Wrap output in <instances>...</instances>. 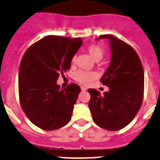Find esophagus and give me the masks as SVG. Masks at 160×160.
I'll return each mask as SVG.
<instances>
[{
  "label": "esophagus",
  "mask_w": 160,
  "mask_h": 160,
  "mask_svg": "<svg viewBox=\"0 0 160 160\" xmlns=\"http://www.w3.org/2000/svg\"><path fill=\"white\" fill-rule=\"evenodd\" d=\"M81 89H82V91H86L87 88H85V87H84V86H82L81 87Z\"/></svg>",
  "instance_id": "34e87169"
}]
</instances>
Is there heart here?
I'll return each mask as SVG.
<instances>
[{"instance_id":"obj_1","label":"heart","mask_w":160,"mask_h":160,"mask_svg":"<svg viewBox=\"0 0 160 160\" xmlns=\"http://www.w3.org/2000/svg\"><path fill=\"white\" fill-rule=\"evenodd\" d=\"M87 52L95 61H98L103 58L105 55V50L100 45L97 44H92L87 47ZM76 55H74L72 58L71 63L75 65L76 63ZM98 78V73L96 72H88V71L78 70L74 74V78L76 82L84 85H88L92 82Z\"/></svg>"}]
</instances>
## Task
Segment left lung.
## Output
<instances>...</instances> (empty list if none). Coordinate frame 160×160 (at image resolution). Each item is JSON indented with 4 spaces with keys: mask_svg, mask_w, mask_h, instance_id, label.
I'll return each instance as SVG.
<instances>
[{
    "mask_svg": "<svg viewBox=\"0 0 160 160\" xmlns=\"http://www.w3.org/2000/svg\"><path fill=\"white\" fill-rule=\"evenodd\" d=\"M110 41L112 61L100 82L109 88L101 95L93 88L88 107L96 125L109 131H117L129 125L140 108L144 96V71L139 55L129 44L112 35L98 39Z\"/></svg>",
    "mask_w": 160,
    "mask_h": 160,
    "instance_id": "left-lung-1",
    "label": "left lung"
}]
</instances>
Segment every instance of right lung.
<instances>
[{
  "label": "right lung",
  "instance_id": "1",
  "mask_svg": "<svg viewBox=\"0 0 160 160\" xmlns=\"http://www.w3.org/2000/svg\"><path fill=\"white\" fill-rule=\"evenodd\" d=\"M82 44L78 38L49 35L31 44L23 55L18 72L20 104L40 129H60L71 120L81 88L71 83L61 90L56 82L70 68Z\"/></svg>",
  "mask_w": 160,
  "mask_h": 160
}]
</instances>
